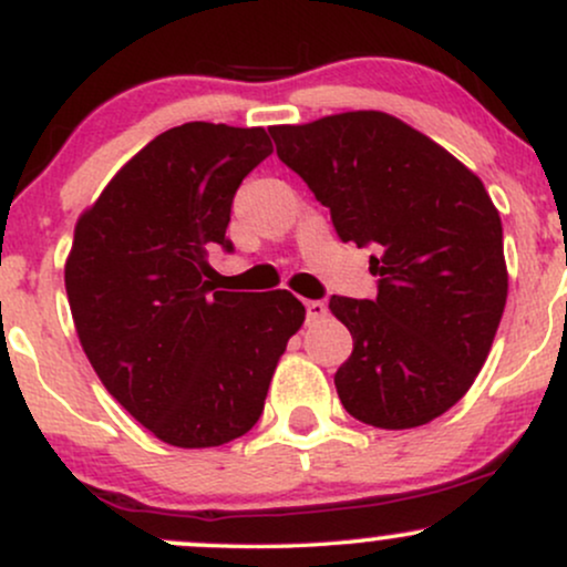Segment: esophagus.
<instances>
[{"label": "esophagus", "mask_w": 567, "mask_h": 567, "mask_svg": "<svg viewBox=\"0 0 567 567\" xmlns=\"http://www.w3.org/2000/svg\"><path fill=\"white\" fill-rule=\"evenodd\" d=\"M324 315H328V306H324L322 301H306V320L317 322V320H322Z\"/></svg>", "instance_id": "34e87169"}]
</instances>
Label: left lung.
Returning a JSON list of instances; mask_svg holds the SVG:
<instances>
[{
	"mask_svg": "<svg viewBox=\"0 0 567 567\" xmlns=\"http://www.w3.org/2000/svg\"><path fill=\"white\" fill-rule=\"evenodd\" d=\"M277 154L330 207L343 243L375 245L373 301L333 296L354 338L341 405L379 429L424 426L477 379L509 292L501 216L483 181L386 112L269 127Z\"/></svg>",
	"mask_w": 567,
	"mask_h": 567,
	"instance_id": "8db88e82",
	"label": "left lung"
}]
</instances>
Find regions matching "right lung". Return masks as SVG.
Instances as JSON below:
<instances>
[{
  "label": "right lung",
  "instance_id": "add662e5",
  "mask_svg": "<svg viewBox=\"0 0 567 567\" xmlns=\"http://www.w3.org/2000/svg\"><path fill=\"white\" fill-rule=\"evenodd\" d=\"M275 152L264 127L186 122L120 167L74 226L66 296L109 394L154 437L216 447L264 413L279 357L306 320L288 290L205 282L231 199Z\"/></svg>",
  "mask_w": 567,
  "mask_h": 567
}]
</instances>
